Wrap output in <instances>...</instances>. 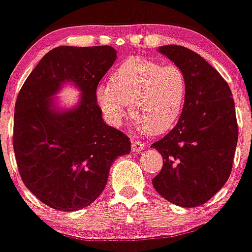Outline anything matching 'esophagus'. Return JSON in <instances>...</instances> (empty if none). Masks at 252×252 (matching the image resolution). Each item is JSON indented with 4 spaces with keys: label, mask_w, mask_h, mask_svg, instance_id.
Masks as SVG:
<instances>
[{
    "label": "esophagus",
    "mask_w": 252,
    "mask_h": 252,
    "mask_svg": "<svg viewBox=\"0 0 252 252\" xmlns=\"http://www.w3.org/2000/svg\"><path fill=\"white\" fill-rule=\"evenodd\" d=\"M145 149L144 142H141L138 140H132V151L133 153H140Z\"/></svg>",
    "instance_id": "34e87169"
}]
</instances>
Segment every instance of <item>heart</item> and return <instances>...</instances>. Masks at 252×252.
Masks as SVG:
<instances>
[{
	"label": "heart",
	"instance_id": "heart-1",
	"mask_svg": "<svg viewBox=\"0 0 252 252\" xmlns=\"http://www.w3.org/2000/svg\"><path fill=\"white\" fill-rule=\"evenodd\" d=\"M188 94L184 71L142 57L126 59L114 69L110 84H101L95 99L106 119L120 126L128 114L142 133L159 134L175 126Z\"/></svg>",
	"mask_w": 252,
	"mask_h": 252
}]
</instances>
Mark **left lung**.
<instances>
[{"label":"left lung","mask_w":252,"mask_h":252,"mask_svg":"<svg viewBox=\"0 0 252 252\" xmlns=\"http://www.w3.org/2000/svg\"><path fill=\"white\" fill-rule=\"evenodd\" d=\"M159 52L183 69L188 94L179 123L151 146L163 158L153 185L171 203L197 207L232 172L238 140L234 101L225 80L199 54L179 45L160 46Z\"/></svg>","instance_id":"8db88e82"}]
</instances>
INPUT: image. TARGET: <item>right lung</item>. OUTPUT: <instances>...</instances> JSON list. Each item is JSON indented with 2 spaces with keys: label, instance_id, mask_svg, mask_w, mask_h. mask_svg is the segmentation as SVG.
Wrapping results in <instances>:
<instances>
[{
  "label": "right lung",
  "instance_id": "obj_1",
  "mask_svg": "<svg viewBox=\"0 0 252 252\" xmlns=\"http://www.w3.org/2000/svg\"><path fill=\"white\" fill-rule=\"evenodd\" d=\"M116 61L111 46H59L45 54L20 89L13 145L20 177L34 197L58 211H76L99 197L112 161L130 153L129 138L107 126L95 91ZM71 81L82 92L73 109L52 95Z\"/></svg>",
  "mask_w": 252,
  "mask_h": 252
}]
</instances>
